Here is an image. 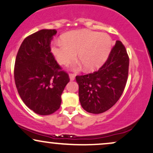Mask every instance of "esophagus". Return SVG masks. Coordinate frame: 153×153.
Instances as JSON below:
<instances>
[{"label": "esophagus", "mask_w": 153, "mask_h": 153, "mask_svg": "<svg viewBox=\"0 0 153 153\" xmlns=\"http://www.w3.org/2000/svg\"><path fill=\"white\" fill-rule=\"evenodd\" d=\"M69 76H70V80H75V75H74V74L70 73V75H69Z\"/></svg>", "instance_id": "obj_1"}]
</instances>
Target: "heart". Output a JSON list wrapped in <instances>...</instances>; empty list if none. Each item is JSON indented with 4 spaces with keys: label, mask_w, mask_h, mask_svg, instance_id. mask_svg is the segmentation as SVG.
I'll use <instances>...</instances> for the list:
<instances>
[{
    "label": "heart",
    "mask_w": 153,
    "mask_h": 153,
    "mask_svg": "<svg viewBox=\"0 0 153 153\" xmlns=\"http://www.w3.org/2000/svg\"><path fill=\"white\" fill-rule=\"evenodd\" d=\"M62 41L51 45V52L57 62L67 65L78 55L87 71L94 70L105 62L111 48V38L105 33L90 30H75L64 35ZM79 65L75 69H79Z\"/></svg>",
    "instance_id": "obj_1"
}]
</instances>
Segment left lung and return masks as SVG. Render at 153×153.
Instances as JSON below:
<instances>
[{"mask_svg": "<svg viewBox=\"0 0 153 153\" xmlns=\"http://www.w3.org/2000/svg\"><path fill=\"white\" fill-rule=\"evenodd\" d=\"M128 66L125 46L117 41L107 61L97 71L75 77L80 102L85 111L102 113L118 101L128 80Z\"/></svg>", "mask_w": 153, "mask_h": 153, "instance_id": "1", "label": "left lung"}]
</instances>
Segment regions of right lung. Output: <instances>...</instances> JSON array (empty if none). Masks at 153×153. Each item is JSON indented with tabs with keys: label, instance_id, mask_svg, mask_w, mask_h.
<instances>
[{
	"label": "right lung",
	"instance_id": "obj_1",
	"mask_svg": "<svg viewBox=\"0 0 153 153\" xmlns=\"http://www.w3.org/2000/svg\"><path fill=\"white\" fill-rule=\"evenodd\" d=\"M56 30H41L22 43L14 65V80L18 93L30 110L41 115L59 110L61 95L70 81L51 52Z\"/></svg>",
	"mask_w": 153,
	"mask_h": 153
}]
</instances>
